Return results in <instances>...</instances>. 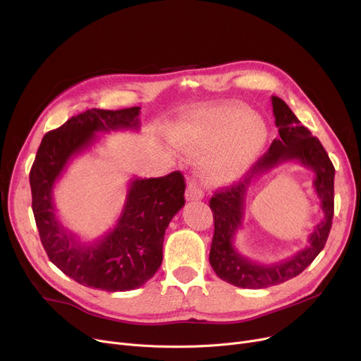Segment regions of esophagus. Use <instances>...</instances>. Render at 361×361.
Listing matches in <instances>:
<instances>
[{
    "label": "esophagus",
    "instance_id": "obj_1",
    "mask_svg": "<svg viewBox=\"0 0 361 361\" xmlns=\"http://www.w3.org/2000/svg\"><path fill=\"white\" fill-rule=\"evenodd\" d=\"M203 197V192L199 184L195 180H190L185 189V199L187 200H200Z\"/></svg>",
    "mask_w": 361,
    "mask_h": 361
}]
</instances>
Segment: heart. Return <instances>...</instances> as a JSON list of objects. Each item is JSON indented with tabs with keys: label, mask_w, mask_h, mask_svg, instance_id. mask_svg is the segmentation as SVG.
Listing matches in <instances>:
<instances>
[{
	"label": "heart",
	"mask_w": 361,
	"mask_h": 361,
	"mask_svg": "<svg viewBox=\"0 0 361 361\" xmlns=\"http://www.w3.org/2000/svg\"><path fill=\"white\" fill-rule=\"evenodd\" d=\"M267 125L259 115L240 104L211 109L187 128L184 142L193 150L214 146L200 162V176L208 183L224 184L239 178L259 154Z\"/></svg>",
	"instance_id": "heart-1"
}]
</instances>
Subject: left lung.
Instances as JSON below:
<instances>
[{
	"label": "left lung",
	"instance_id": "1",
	"mask_svg": "<svg viewBox=\"0 0 361 361\" xmlns=\"http://www.w3.org/2000/svg\"><path fill=\"white\" fill-rule=\"evenodd\" d=\"M279 138L271 143L269 152L255 162L243 180L216 190L209 200L214 214V238L209 262L219 279L230 285L247 289H262L302 273L316 259L326 245L334 218V180L335 168L329 159L317 137L301 125L289 106L276 96L271 97ZM295 160L313 169L317 174L315 190L321 199L325 218L310 235L307 248L292 257L274 264H258L243 257L233 247V236L243 222L244 200L250 184L261 173L284 163Z\"/></svg>",
	"mask_w": 361,
	"mask_h": 361
}]
</instances>
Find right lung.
Listing matches in <instances>:
<instances>
[{"label":"right lung","mask_w":361,"mask_h":361,"mask_svg":"<svg viewBox=\"0 0 361 361\" xmlns=\"http://www.w3.org/2000/svg\"><path fill=\"white\" fill-rule=\"evenodd\" d=\"M140 107L90 109L47 133L30 168L32 211L50 261L78 283L107 292L143 286L162 264L168 224L184 207L180 171L158 178H133L116 226L94 242H81L56 216L53 189L68 164L96 143L97 133L140 128Z\"/></svg>","instance_id":"right-lung-1"}]
</instances>
